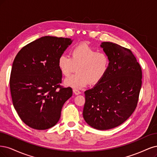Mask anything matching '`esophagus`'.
Here are the masks:
<instances>
[{
	"label": "esophagus",
	"instance_id": "1",
	"mask_svg": "<svg viewBox=\"0 0 157 157\" xmlns=\"http://www.w3.org/2000/svg\"><path fill=\"white\" fill-rule=\"evenodd\" d=\"M73 92H74V93L75 95H78V94H79L81 93V92L79 91V90H78L76 89H73Z\"/></svg>",
	"mask_w": 157,
	"mask_h": 157
}]
</instances>
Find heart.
I'll return each instance as SVG.
<instances>
[{
	"instance_id": "b5f03b06",
	"label": "heart",
	"mask_w": 157,
	"mask_h": 157,
	"mask_svg": "<svg viewBox=\"0 0 157 157\" xmlns=\"http://www.w3.org/2000/svg\"><path fill=\"white\" fill-rule=\"evenodd\" d=\"M57 63L60 72L66 76L77 67V73L66 78L64 83L68 87L80 89L89 83L96 84L102 79L108 71L110 60L105 53L97 52L87 44H79L71 50L70 57L60 55Z\"/></svg>"
}]
</instances>
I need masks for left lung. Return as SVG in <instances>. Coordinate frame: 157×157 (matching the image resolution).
Segmentation results:
<instances>
[{
    "mask_svg": "<svg viewBox=\"0 0 157 157\" xmlns=\"http://www.w3.org/2000/svg\"><path fill=\"white\" fill-rule=\"evenodd\" d=\"M100 47L109 58V68L102 79L85 91L83 116L91 127L104 130L121 125L134 112L142 73L130 49L109 42Z\"/></svg>",
    "mask_w": 157,
    "mask_h": 157,
    "instance_id": "1",
    "label": "left lung"
}]
</instances>
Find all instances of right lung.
<instances>
[{"label": "right lung", "instance_id": "right-lung-1", "mask_svg": "<svg viewBox=\"0 0 157 157\" xmlns=\"http://www.w3.org/2000/svg\"><path fill=\"white\" fill-rule=\"evenodd\" d=\"M73 40L45 36L23 47L15 58L10 79L13 105L24 123L36 130L56 124L64 104L72 96L60 87L58 59Z\"/></svg>", "mask_w": 157, "mask_h": 157}]
</instances>
